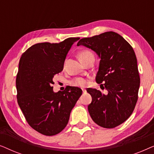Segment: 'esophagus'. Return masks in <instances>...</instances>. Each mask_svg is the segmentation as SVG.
I'll return each mask as SVG.
<instances>
[{"label":"esophagus","instance_id":"esophagus-1","mask_svg":"<svg viewBox=\"0 0 154 154\" xmlns=\"http://www.w3.org/2000/svg\"><path fill=\"white\" fill-rule=\"evenodd\" d=\"M82 90H83V93H85V92H86V90L85 89H82Z\"/></svg>","mask_w":154,"mask_h":154}]
</instances>
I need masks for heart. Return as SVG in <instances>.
<instances>
[{
	"mask_svg": "<svg viewBox=\"0 0 154 154\" xmlns=\"http://www.w3.org/2000/svg\"><path fill=\"white\" fill-rule=\"evenodd\" d=\"M90 57H94V54L91 51L88 50H85L81 51L79 53V58L81 62H84V61L88 60ZM73 85H79V86H84L86 84V81L85 79H75L73 82Z\"/></svg>",
	"mask_w": 154,
	"mask_h": 154,
	"instance_id": "1",
	"label": "heart"
}]
</instances>
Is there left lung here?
Segmentation results:
<instances>
[{
  "instance_id": "obj_1",
  "label": "left lung",
  "mask_w": 154,
  "mask_h": 154,
  "mask_svg": "<svg viewBox=\"0 0 154 154\" xmlns=\"http://www.w3.org/2000/svg\"><path fill=\"white\" fill-rule=\"evenodd\" d=\"M77 45L85 46L100 58L96 82L107 90L89 88L92 97L88 109L92 121L101 127L113 128L124 123L133 112L138 99L140 78L132 46L113 31L84 38Z\"/></svg>"
}]
</instances>
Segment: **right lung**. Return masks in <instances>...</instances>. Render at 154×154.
Returning <instances> with one entry per match:
<instances>
[{
  "instance_id": "add662e5",
  "label": "right lung",
  "mask_w": 154,
  "mask_h": 154,
  "mask_svg": "<svg viewBox=\"0 0 154 154\" xmlns=\"http://www.w3.org/2000/svg\"><path fill=\"white\" fill-rule=\"evenodd\" d=\"M80 38L59 43H41L21 57L16 79L17 102L27 123L46 136L60 133L68 123L71 111L82 90L69 86L54 92L53 77L63 70L66 54Z\"/></svg>"
}]
</instances>
